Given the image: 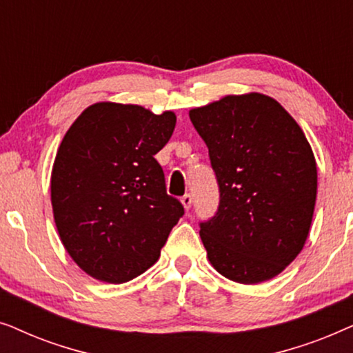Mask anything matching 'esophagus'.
Returning <instances> with one entry per match:
<instances>
[{"mask_svg": "<svg viewBox=\"0 0 353 353\" xmlns=\"http://www.w3.org/2000/svg\"><path fill=\"white\" fill-rule=\"evenodd\" d=\"M191 202H192V197H191V194H185L181 197V204H183V207H185V210L188 212L191 209Z\"/></svg>", "mask_w": 353, "mask_h": 353, "instance_id": "esophagus-1", "label": "esophagus"}]
</instances>
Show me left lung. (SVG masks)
<instances>
[{"mask_svg":"<svg viewBox=\"0 0 353 353\" xmlns=\"http://www.w3.org/2000/svg\"><path fill=\"white\" fill-rule=\"evenodd\" d=\"M220 186L215 216L201 223L212 267L259 284L301 254L316 201V162L291 114L262 93L228 94L190 110Z\"/></svg>","mask_w":353,"mask_h":353,"instance_id":"obj_1","label":"left lung"}]
</instances>
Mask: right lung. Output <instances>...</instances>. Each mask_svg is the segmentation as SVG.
Returning <instances> with one entry per match:
<instances>
[{"mask_svg": "<svg viewBox=\"0 0 353 353\" xmlns=\"http://www.w3.org/2000/svg\"><path fill=\"white\" fill-rule=\"evenodd\" d=\"M175 123L172 110L103 101L62 138L51 172L52 214L67 254L91 278L122 284L139 276L185 214L154 159Z\"/></svg>", "mask_w": 353, "mask_h": 353, "instance_id": "right-lung-1", "label": "right lung"}]
</instances>
